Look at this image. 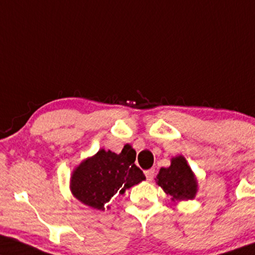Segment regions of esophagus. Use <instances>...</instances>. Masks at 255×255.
<instances>
[{
  "label": "esophagus",
  "mask_w": 255,
  "mask_h": 255,
  "mask_svg": "<svg viewBox=\"0 0 255 255\" xmlns=\"http://www.w3.org/2000/svg\"><path fill=\"white\" fill-rule=\"evenodd\" d=\"M154 172H155L154 168H149V170L145 171V174H146L147 180H152V179H153V177H154Z\"/></svg>",
  "instance_id": "obj_1"
}]
</instances>
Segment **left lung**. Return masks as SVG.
I'll return each mask as SVG.
<instances>
[{
	"label": "left lung",
	"mask_w": 255,
	"mask_h": 255,
	"mask_svg": "<svg viewBox=\"0 0 255 255\" xmlns=\"http://www.w3.org/2000/svg\"><path fill=\"white\" fill-rule=\"evenodd\" d=\"M155 183L171 196V201L182 202L194 199L198 191V182L185 157L177 155L171 159L168 167H161Z\"/></svg>",
	"instance_id": "8db88e82"
}]
</instances>
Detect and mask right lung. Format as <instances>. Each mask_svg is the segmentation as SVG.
Instances as JSON below:
<instances>
[{
	"label": "right lung",
	"mask_w": 255,
	"mask_h": 255,
	"mask_svg": "<svg viewBox=\"0 0 255 255\" xmlns=\"http://www.w3.org/2000/svg\"><path fill=\"white\" fill-rule=\"evenodd\" d=\"M136 153L126 145L121 153L101 148L73 168L70 190L81 203L96 210L110 209L109 202L115 195L146 179L145 174L134 164Z\"/></svg>",
	"instance_id": "add662e5"
}]
</instances>
